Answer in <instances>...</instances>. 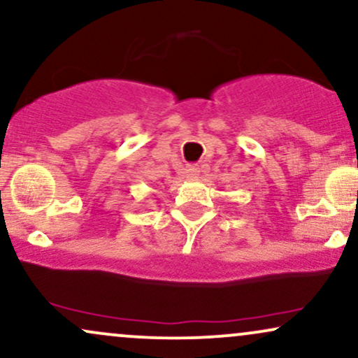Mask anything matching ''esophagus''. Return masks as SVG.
I'll use <instances>...</instances> for the list:
<instances>
[{"instance_id":"obj_1","label":"esophagus","mask_w":358,"mask_h":358,"mask_svg":"<svg viewBox=\"0 0 358 358\" xmlns=\"http://www.w3.org/2000/svg\"><path fill=\"white\" fill-rule=\"evenodd\" d=\"M200 171L201 170L198 165H188L187 168H185V173H187L188 178H192V180L198 178V176H200Z\"/></svg>"}]
</instances>
